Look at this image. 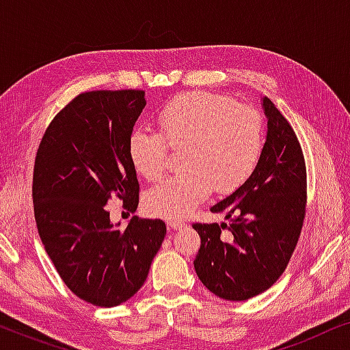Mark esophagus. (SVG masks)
<instances>
[{"label":"esophagus","mask_w":350,"mask_h":350,"mask_svg":"<svg viewBox=\"0 0 350 350\" xmlns=\"http://www.w3.org/2000/svg\"><path fill=\"white\" fill-rule=\"evenodd\" d=\"M167 226L169 229H181L185 226V221H181V219H167Z\"/></svg>","instance_id":"34e87169"}]
</instances>
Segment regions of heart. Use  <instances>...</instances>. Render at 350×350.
I'll return each instance as SVG.
<instances>
[{"label":"heart","instance_id":"heart-1","mask_svg":"<svg viewBox=\"0 0 350 350\" xmlns=\"http://www.w3.org/2000/svg\"><path fill=\"white\" fill-rule=\"evenodd\" d=\"M157 122L162 135L140 127L129 137L133 169L143 178L159 180L169 169V141L172 148H185L186 170L148 191L145 207L154 217L183 218L212 188L218 194L239 189L255 172L265 146L260 111L223 95H178L161 109Z\"/></svg>","mask_w":350,"mask_h":350}]
</instances>
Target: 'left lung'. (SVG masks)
Instances as JSON below:
<instances>
[{
	"label": "left lung",
	"instance_id": "8db88e82",
	"mask_svg": "<svg viewBox=\"0 0 350 350\" xmlns=\"http://www.w3.org/2000/svg\"><path fill=\"white\" fill-rule=\"evenodd\" d=\"M267 135L255 172L210 212L226 223H194L200 236L194 269L213 295L245 301L284 274L306 215V164L296 133L275 105L262 97ZM228 229L224 237L221 231Z\"/></svg>",
	"mask_w": 350,
	"mask_h": 350
}]
</instances>
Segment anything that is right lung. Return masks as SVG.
Instances as JSON below:
<instances>
[{"label":"right lung","mask_w":350,"mask_h":350,"mask_svg":"<svg viewBox=\"0 0 350 350\" xmlns=\"http://www.w3.org/2000/svg\"><path fill=\"white\" fill-rule=\"evenodd\" d=\"M143 90H92L71 100L47 127L33 170L41 242L65 285L100 308L131 299L165 237L162 219H109L113 196L138 207L129 137L145 108Z\"/></svg>","instance_id":"add662e5"}]
</instances>
